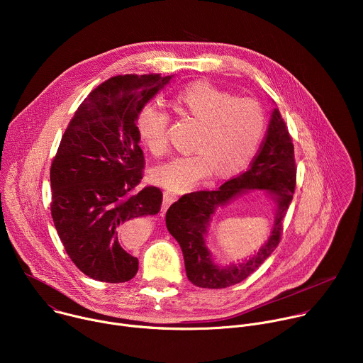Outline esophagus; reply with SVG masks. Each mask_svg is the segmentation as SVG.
Here are the masks:
<instances>
[{"instance_id": "esophagus-1", "label": "esophagus", "mask_w": 363, "mask_h": 363, "mask_svg": "<svg viewBox=\"0 0 363 363\" xmlns=\"http://www.w3.org/2000/svg\"><path fill=\"white\" fill-rule=\"evenodd\" d=\"M178 199V195L175 192H171V191H165L164 192V201H162V210L167 211L169 208V205L172 202H175Z\"/></svg>"}]
</instances>
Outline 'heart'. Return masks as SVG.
<instances>
[{
	"label": "heart",
	"mask_w": 363,
	"mask_h": 363,
	"mask_svg": "<svg viewBox=\"0 0 363 363\" xmlns=\"http://www.w3.org/2000/svg\"><path fill=\"white\" fill-rule=\"evenodd\" d=\"M184 116L201 123L194 140V153L177 157L153 171V179L174 191H185L217 171L228 177L242 169L262 142L264 113L248 97H234L211 83L195 82L177 96ZM142 142L157 157L169 150V115L158 105L147 103L136 119Z\"/></svg>",
	"instance_id": "1"
}]
</instances>
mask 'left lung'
Instances as JSON below:
<instances>
[{
	"label": "left lung",
	"mask_w": 363,
	"mask_h": 363,
	"mask_svg": "<svg viewBox=\"0 0 363 363\" xmlns=\"http://www.w3.org/2000/svg\"><path fill=\"white\" fill-rule=\"evenodd\" d=\"M296 188L294 146L279 109L272 113L264 142L250 169L227 181L214 191H196L182 195L167 211V228L179 242L189 281L202 289H225L245 280L260 267L277 248L283 218ZM245 189H264L276 193L278 213L269 241L247 264L220 269L211 260L204 245V234L211 216Z\"/></svg>",
	"instance_id": "obj_1"
}]
</instances>
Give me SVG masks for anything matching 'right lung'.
I'll use <instances>...</instances> for the list:
<instances>
[{"instance_id": "add662e5", "label": "right lung", "mask_w": 363, "mask_h": 363, "mask_svg": "<svg viewBox=\"0 0 363 363\" xmlns=\"http://www.w3.org/2000/svg\"><path fill=\"white\" fill-rule=\"evenodd\" d=\"M172 76L123 74L79 106L50 168L51 217L66 252L90 279L125 283L138 273L129 231L161 211L162 191L138 188L145 158L136 119Z\"/></svg>"}]
</instances>
